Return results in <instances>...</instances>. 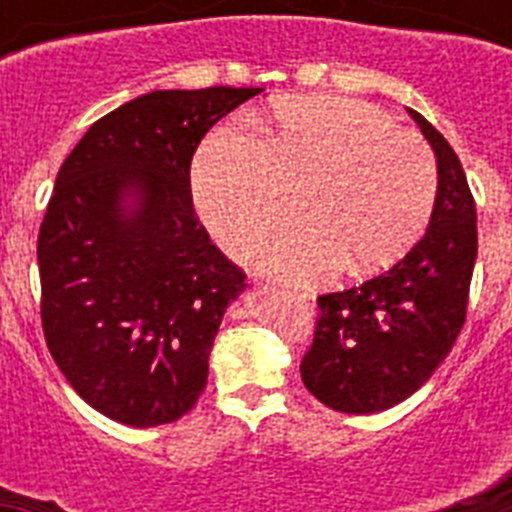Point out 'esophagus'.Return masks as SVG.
<instances>
[{
	"mask_svg": "<svg viewBox=\"0 0 512 512\" xmlns=\"http://www.w3.org/2000/svg\"><path fill=\"white\" fill-rule=\"evenodd\" d=\"M287 295H292L297 302H302V305H312L310 292H300V289H287Z\"/></svg>",
	"mask_w": 512,
	"mask_h": 512,
	"instance_id": "34e87169",
	"label": "esophagus"
}]
</instances>
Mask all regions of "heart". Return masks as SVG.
I'll use <instances>...</instances> for the list:
<instances>
[{
  "label": "heart",
  "mask_w": 512,
  "mask_h": 512,
  "mask_svg": "<svg viewBox=\"0 0 512 512\" xmlns=\"http://www.w3.org/2000/svg\"><path fill=\"white\" fill-rule=\"evenodd\" d=\"M264 143L217 128L192 161V197L215 241L251 256L295 212L305 220L266 246L264 264L289 279L341 269L369 274L400 261L431 223L438 166L420 135L382 107L346 97L279 99Z\"/></svg>",
  "instance_id": "heart-1"
}]
</instances>
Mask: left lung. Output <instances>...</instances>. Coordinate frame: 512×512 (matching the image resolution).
I'll list each match as a JSON object with an SVG mask.
<instances>
[{
    "mask_svg": "<svg viewBox=\"0 0 512 512\" xmlns=\"http://www.w3.org/2000/svg\"><path fill=\"white\" fill-rule=\"evenodd\" d=\"M438 164V197L425 235L379 277L318 297L302 382L338 413H382L420 390L467 320L477 259V207L459 156L410 110Z\"/></svg>",
    "mask_w": 512,
    "mask_h": 512,
    "instance_id": "obj_1",
    "label": "left lung"
}]
</instances>
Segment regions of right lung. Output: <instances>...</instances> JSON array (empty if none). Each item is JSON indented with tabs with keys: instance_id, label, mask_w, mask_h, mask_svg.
Instances as JSON below:
<instances>
[{
	"instance_id": "right-lung-1",
	"label": "right lung",
	"mask_w": 512,
	"mask_h": 512,
	"mask_svg": "<svg viewBox=\"0 0 512 512\" xmlns=\"http://www.w3.org/2000/svg\"><path fill=\"white\" fill-rule=\"evenodd\" d=\"M261 89H166L99 117L56 176L38 233L40 320L58 369L94 410L174 423L246 274L202 228L189 169L207 130Z\"/></svg>"
}]
</instances>
